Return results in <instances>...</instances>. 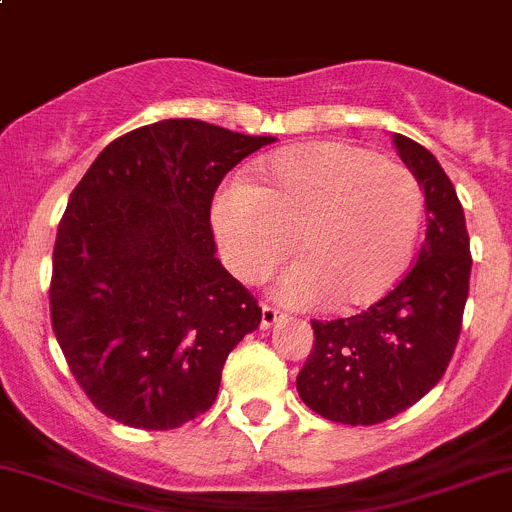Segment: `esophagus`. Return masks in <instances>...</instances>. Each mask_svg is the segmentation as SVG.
Instances as JSON below:
<instances>
[{
  "mask_svg": "<svg viewBox=\"0 0 512 512\" xmlns=\"http://www.w3.org/2000/svg\"><path fill=\"white\" fill-rule=\"evenodd\" d=\"M282 317H285V312L282 310H277V307L272 305H262V327L275 325V322L282 320Z\"/></svg>",
  "mask_w": 512,
  "mask_h": 512,
  "instance_id": "esophagus-1",
  "label": "esophagus"
}]
</instances>
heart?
Here are the masks:
<instances>
[{
    "label": "heart",
    "instance_id": "obj_1",
    "mask_svg": "<svg viewBox=\"0 0 512 512\" xmlns=\"http://www.w3.org/2000/svg\"><path fill=\"white\" fill-rule=\"evenodd\" d=\"M425 197L405 165L350 142H305L265 160L252 185L215 197L212 225L232 272L262 280L280 272L290 305L357 310L388 295L413 260Z\"/></svg>",
    "mask_w": 512,
    "mask_h": 512
}]
</instances>
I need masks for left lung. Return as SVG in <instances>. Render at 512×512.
I'll return each mask as SVG.
<instances>
[{
	"label": "left lung",
	"mask_w": 512,
	"mask_h": 512,
	"mask_svg": "<svg viewBox=\"0 0 512 512\" xmlns=\"http://www.w3.org/2000/svg\"><path fill=\"white\" fill-rule=\"evenodd\" d=\"M425 192L428 230L418 262L388 295L340 320H312L315 347L297 375L302 403L342 425H377L418 403L448 370L470 285L463 205L433 152L393 137Z\"/></svg>",
	"instance_id": "obj_1"
}]
</instances>
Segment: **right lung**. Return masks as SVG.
<instances>
[{
  "label": "right lung",
  "instance_id": "right-lung-1",
  "mask_svg": "<svg viewBox=\"0 0 512 512\" xmlns=\"http://www.w3.org/2000/svg\"><path fill=\"white\" fill-rule=\"evenodd\" d=\"M275 137L162 119L109 142L69 195L49 312L69 370L122 425L172 430L212 408L262 307L215 257L222 177Z\"/></svg>",
  "mask_w": 512,
  "mask_h": 512
}]
</instances>
